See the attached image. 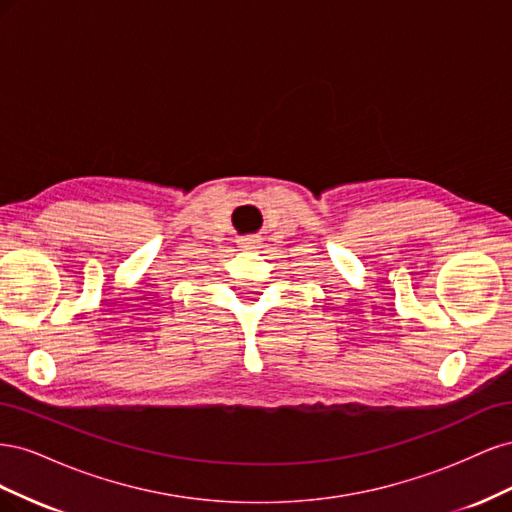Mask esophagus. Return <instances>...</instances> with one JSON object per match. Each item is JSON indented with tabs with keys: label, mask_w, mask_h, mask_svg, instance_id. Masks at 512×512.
Masks as SVG:
<instances>
[{
	"label": "esophagus",
	"mask_w": 512,
	"mask_h": 512,
	"mask_svg": "<svg viewBox=\"0 0 512 512\" xmlns=\"http://www.w3.org/2000/svg\"><path fill=\"white\" fill-rule=\"evenodd\" d=\"M239 245L245 247V250H254V247L260 245V241H258V237H245L239 241Z\"/></svg>",
	"instance_id": "obj_1"
}]
</instances>
